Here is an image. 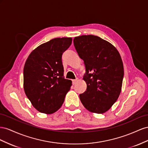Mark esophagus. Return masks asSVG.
<instances>
[{
	"mask_svg": "<svg viewBox=\"0 0 148 148\" xmlns=\"http://www.w3.org/2000/svg\"><path fill=\"white\" fill-rule=\"evenodd\" d=\"M77 81H78V79H74V80H73V84H74H74H76V82H77Z\"/></svg>",
	"mask_w": 148,
	"mask_h": 148,
	"instance_id": "obj_1",
	"label": "esophagus"
}]
</instances>
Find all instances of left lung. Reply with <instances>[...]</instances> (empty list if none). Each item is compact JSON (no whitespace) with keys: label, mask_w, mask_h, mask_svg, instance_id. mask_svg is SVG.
<instances>
[{"label":"left lung","mask_w":148,"mask_h":148,"mask_svg":"<svg viewBox=\"0 0 148 148\" xmlns=\"http://www.w3.org/2000/svg\"><path fill=\"white\" fill-rule=\"evenodd\" d=\"M74 44L86 69L83 79L87 89L80 100L92 113L106 112L121 91L124 68L120 54L112 44L94 35L75 37Z\"/></svg>","instance_id":"obj_1"}]
</instances>
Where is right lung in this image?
<instances>
[{
    "mask_svg": "<svg viewBox=\"0 0 148 148\" xmlns=\"http://www.w3.org/2000/svg\"><path fill=\"white\" fill-rule=\"evenodd\" d=\"M72 38H56L38 46L29 54L23 69L25 94L38 111L51 114L61 108L72 86L64 77L62 54Z\"/></svg>",
    "mask_w": 148,
    "mask_h": 148,
    "instance_id": "1",
    "label": "right lung"
}]
</instances>
